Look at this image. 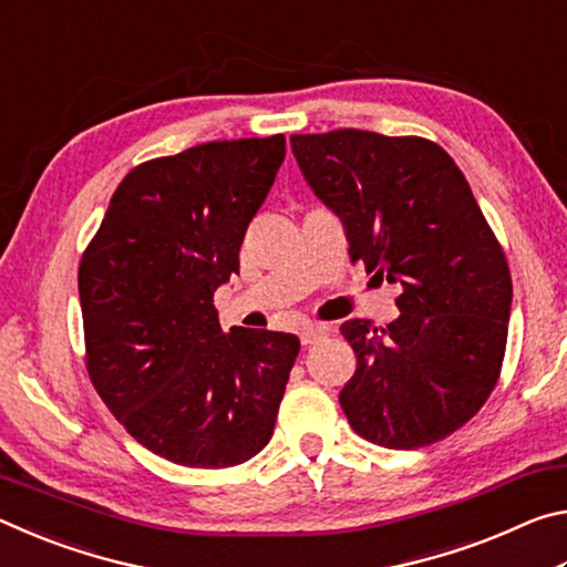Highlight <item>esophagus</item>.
I'll use <instances>...</instances> for the list:
<instances>
[{
	"instance_id": "esophagus-1",
	"label": "esophagus",
	"mask_w": 567,
	"mask_h": 567,
	"mask_svg": "<svg viewBox=\"0 0 567 567\" xmlns=\"http://www.w3.org/2000/svg\"><path fill=\"white\" fill-rule=\"evenodd\" d=\"M324 334H328V330H324L322 324H318V322H307L305 328L300 330V342L307 348V344H315L318 340H322Z\"/></svg>"
}]
</instances>
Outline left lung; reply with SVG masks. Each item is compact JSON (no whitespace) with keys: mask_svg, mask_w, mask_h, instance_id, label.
<instances>
[{"mask_svg":"<svg viewBox=\"0 0 567 567\" xmlns=\"http://www.w3.org/2000/svg\"><path fill=\"white\" fill-rule=\"evenodd\" d=\"M292 155L340 217L350 260L400 287L388 328L348 320L358 368L340 405L360 437L415 450L455 433L491 395L513 282L453 157L435 142L334 130L292 134Z\"/></svg>","mask_w":567,"mask_h":567,"instance_id":"8db88e82","label":"left lung"}]
</instances>
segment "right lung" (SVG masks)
<instances>
[{
	"label": "right lung",
	"instance_id": "add662e5",
	"mask_svg": "<svg viewBox=\"0 0 567 567\" xmlns=\"http://www.w3.org/2000/svg\"><path fill=\"white\" fill-rule=\"evenodd\" d=\"M285 137L207 142L134 167L80 265L94 390L127 433L187 467H233L270 443L300 352L290 332L223 334L213 297L239 270Z\"/></svg>",
	"mask_w": 567,
	"mask_h": 567
}]
</instances>
